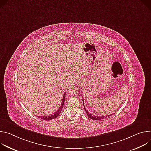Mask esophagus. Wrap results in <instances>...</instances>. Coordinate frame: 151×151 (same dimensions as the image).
I'll return each mask as SVG.
<instances>
[{"label": "esophagus", "mask_w": 151, "mask_h": 151, "mask_svg": "<svg viewBox=\"0 0 151 151\" xmlns=\"http://www.w3.org/2000/svg\"><path fill=\"white\" fill-rule=\"evenodd\" d=\"M84 81H83V79H82V78H79L77 81V83H76V85H77V86H82L83 85V82Z\"/></svg>", "instance_id": "obj_1"}]
</instances>
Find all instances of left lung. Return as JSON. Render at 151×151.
I'll return each instance as SVG.
<instances>
[{
    "label": "left lung",
    "mask_w": 151,
    "mask_h": 151,
    "mask_svg": "<svg viewBox=\"0 0 151 151\" xmlns=\"http://www.w3.org/2000/svg\"><path fill=\"white\" fill-rule=\"evenodd\" d=\"M83 106H84V108H85V110L88 114V116L89 117V118L91 119H93V120H101V119H105L106 118H107V116H110V115H108V116H94V115H92V114L89 113V111L86 109L85 108V106L84 105V100H83ZM112 115V114H111Z\"/></svg>",
    "instance_id": "left-lung-1"
}]
</instances>
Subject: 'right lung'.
<instances>
[{"instance_id":"obj_1","label":"right lung","mask_w":151,"mask_h":151,"mask_svg":"<svg viewBox=\"0 0 151 151\" xmlns=\"http://www.w3.org/2000/svg\"><path fill=\"white\" fill-rule=\"evenodd\" d=\"M65 93L63 94V99H62V101L61 106H60L59 109L58 111H56L55 113H53V114H52L51 115L44 116H40L39 118H41V119H42L44 120H52V119H55L56 118H57V117L59 116V114L60 113V112L62 111V109L63 108V104H64V102H65Z\"/></svg>"}]
</instances>
